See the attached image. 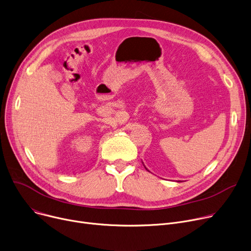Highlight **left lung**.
Returning a JSON list of instances; mask_svg holds the SVG:
<instances>
[{"label":"left lung","mask_w":251,"mask_h":251,"mask_svg":"<svg viewBox=\"0 0 251 251\" xmlns=\"http://www.w3.org/2000/svg\"><path fill=\"white\" fill-rule=\"evenodd\" d=\"M144 166H145V165H144ZM145 168H146V167H145ZM146 169H147V168H146Z\"/></svg>","instance_id":"8db88e82"}]
</instances>
